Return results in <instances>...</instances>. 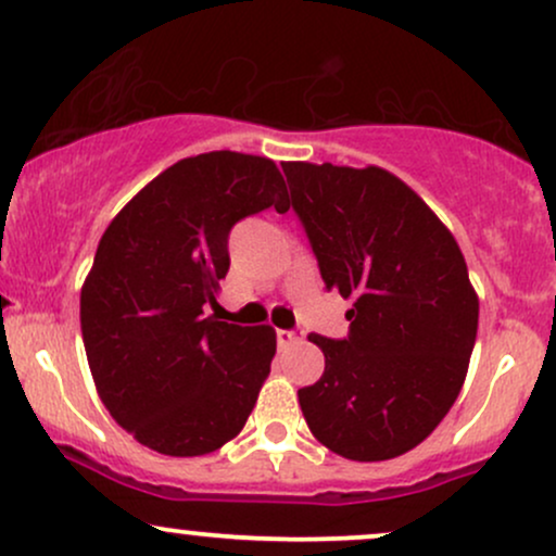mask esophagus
Instances as JSON below:
<instances>
[{"label":"esophagus","mask_w":556,"mask_h":556,"mask_svg":"<svg viewBox=\"0 0 556 556\" xmlns=\"http://www.w3.org/2000/svg\"><path fill=\"white\" fill-rule=\"evenodd\" d=\"M276 338H278V345H280V349H286V345H291V343H299V341H302V332H299V330H278V332H276Z\"/></svg>","instance_id":"34e87169"}]
</instances>
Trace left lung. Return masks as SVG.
I'll list each match as a JSON object with an SVG mask.
<instances>
[{"mask_svg": "<svg viewBox=\"0 0 556 556\" xmlns=\"http://www.w3.org/2000/svg\"><path fill=\"white\" fill-rule=\"evenodd\" d=\"M280 166L325 289L354 299L349 338L309 336L325 371L299 390V406L332 453L397 458L434 432L466 382L479 330L466 257L432 207L380 166Z\"/></svg>", "mask_w": 556, "mask_h": 556, "instance_id": "1", "label": "left lung"}]
</instances>
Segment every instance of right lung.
Masks as SVG:
<instances>
[{
    "instance_id": "add662e5",
    "label": "right lung",
    "mask_w": 556,
    "mask_h": 556,
    "mask_svg": "<svg viewBox=\"0 0 556 556\" xmlns=\"http://www.w3.org/2000/svg\"><path fill=\"white\" fill-rule=\"evenodd\" d=\"M291 207L278 166L213 150L176 161L114 215L80 291L98 397L140 445L174 458L224 447L250 419L276 356L270 325L205 317L228 273V231Z\"/></svg>"
}]
</instances>
